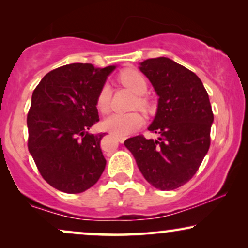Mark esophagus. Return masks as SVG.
<instances>
[{
    "label": "esophagus",
    "mask_w": 248,
    "mask_h": 248,
    "mask_svg": "<svg viewBox=\"0 0 248 248\" xmlns=\"http://www.w3.org/2000/svg\"><path fill=\"white\" fill-rule=\"evenodd\" d=\"M116 139H117L118 142H121V143H123V142L126 140V138H125V137H116Z\"/></svg>",
    "instance_id": "esophagus-1"
}]
</instances>
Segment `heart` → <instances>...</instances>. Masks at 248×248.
<instances>
[{
    "mask_svg": "<svg viewBox=\"0 0 248 248\" xmlns=\"http://www.w3.org/2000/svg\"><path fill=\"white\" fill-rule=\"evenodd\" d=\"M118 81L128 89L137 93V100L134 106L143 110H148L150 107L148 98L144 96L148 89L147 79L143 74L137 69H125L118 74ZM111 90L109 84L104 83L98 91L96 98V107L100 113L106 114L110 109ZM144 123L143 116L139 111L131 113H115L108 116L103 122V127L117 137H126L140 128Z\"/></svg>",
    "mask_w": 248,
    "mask_h": 248,
    "instance_id": "heart-1",
    "label": "heart"
}]
</instances>
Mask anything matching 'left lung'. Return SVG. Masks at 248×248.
I'll return each instance as SVG.
<instances>
[{
	"mask_svg": "<svg viewBox=\"0 0 248 248\" xmlns=\"http://www.w3.org/2000/svg\"><path fill=\"white\" fill-rule=\"evenodd\" d=\"M140 70L159 96L157 114L148 127L159 138L137 135L124 144L144 178L155 188L170 191L195 175L209 150L211 104L200 78L170 59L145 60Z\"/></svg>",
	"mask_w": 248,
	"mask_h": 248,
	"instance_id": "1",
	"label": "left lung"
}]
</instances>
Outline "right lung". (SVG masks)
Returning a JSON list of instances; mask_svg holds the SVG:
<instances>
[{
	"instance_id": "1",
	"label": "right lung",
	"mask_w": 248,
	"mask_h": 248,
	"mask_svg": "<svg viewBox=\"0 0 248 248\" xmlns=\"http://www.w3.org/2000/svg\"><path fill=\"white\" fill-rule=\"evenodd\" d=\"M114 69L67 64L47 73L33 90L27 116L28 149L43 178L59 191L82 193L103 174L105 133L88 130L99 121L96 98Z\"/></svg>"
}]
</instances>
